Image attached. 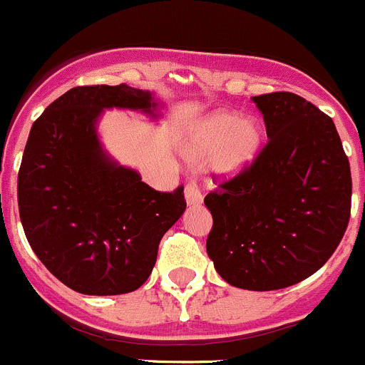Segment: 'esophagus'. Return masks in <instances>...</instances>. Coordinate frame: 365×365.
Returning a JSON list of instances; mask_svg holds the SVG:
<instances>
[{
	"label": "esophagus",
	"mask_w": 365,
	"mask_h": 365,
	"mask_svg": "<svg viewBox=\"0 0 365 365\" xmlns=\"http://www.w3.org/2000/svg\"><path fill=\"white\" fill-rule=\"evenodd\" d=\"M185 199L190 206L192 205H200V200H202V195H200V190L195 182H190L186 185L185 188Z\"/></svg>",
	"instance_id": "obj_1"
}]
</instances>
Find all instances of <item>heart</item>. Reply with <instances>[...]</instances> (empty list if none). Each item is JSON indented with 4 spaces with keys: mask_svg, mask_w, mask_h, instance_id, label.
I'll return each instance as SVG.
<instances>
[{
    "mask_svg": "<svg viewBox=\"0 0 365 365\" xmlns=\"http://www.w3.org/2000/svg\"><path fill=\"white\" fill-rule=\"evenodd\" d=\"M262 146L264 130L257 119H239L228 110H215L193 123L182 155L193 165L208 163L217 180H233L255 165Z\"/></svg>",
    "mask_w": 365,
    "mask_h": 365,
    "instance_id": "1",
    "label": "heart"
}]
</instances>
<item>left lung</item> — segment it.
I'll list each match as a JSON object with an SVG mask.
<instances>
[{
	"label": "left lung",
	"mask_w": 365,
	"mask_h": 365,
	"mask_svg": "<svg viewBox=\"0 0 365 365\" xmlns=\"http://www.w3.org/2000/svg\"><path fill=\"white\" fill-rule=\"evenodd\" d=\"M267 145L255 165L208 193L206 252L232 286L272 292L327 262L349 222L351 170L331 117L292 92L252 98Z\"/></svg>",
	"instance_id": "obj_1"
}]
</instances>
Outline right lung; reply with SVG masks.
Segmentation results:
<instances>
[{
	"instance_id": "add662e5",
	"label": "right lung",
	"mask_w": 365,
	"mask_h": 365,
	"mask_svg": "<svg viewBox=\"0 0 365 365\" xmlns=\"http://www.w3.org/2000/svg\"><path fill=\"white\" fill-rule=\"evenodd\" d=\"M163 117L155 92L128 85L76 86L30 128L18 205L30 248L83 295H123L152 273L157 248L185 213L182 188L160 193L117 163L99 137L105 110Z\"/></svg>"
}]
</instances>
